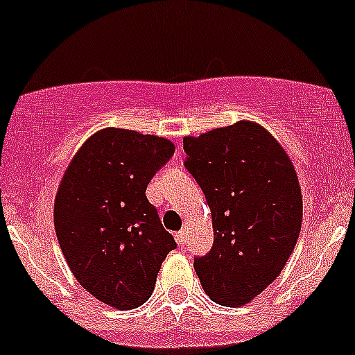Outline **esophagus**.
Wrapping results in <instances>:
<instances>
[{"instance_id":"1","label":"esophagus","mask_w":355,"mask_h":355,"mask_svg":"<svg viewBox=\"0 0 355 355\" xmlns=\"http://www.w3.org/2000/svg\"><path fill=\"white\" fill-rule=\"evenodd\" d=\"M175 241H177L180 245H184L185 242H187V232L185 230L177 232V234H175Z\"/></svg>"}]
</instances>
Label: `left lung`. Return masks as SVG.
<instances>
[{"instance_id":"obj_1","label":"left lung","mask_w":355,"mask_h":355,"mask_svg":"<svg viewBox=\"0 0 355 355\" xmlns=\"http://www.w3.org/2000/svg\"><path fill=\"white\" fill-rule=\"evenodd\" d=\"M185 168L213 218L209 252L194 257L204 292L239 307L282 273L302 225L295 168L277 139L254 121L184 137Z\"/></svg>"}]
</instances>
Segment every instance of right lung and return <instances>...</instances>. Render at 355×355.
Returning <instances> with one entry per match:
<instances>
[{
  "label": "right lung",
  "mask_w": 355,
  "mask_h": 355,
  "mask_svg": "<svg viewBox=\"0 0 355 355\" xmlns=\"http://www.w3.org/2000/svg\"><path fill=\"white\" fill-rule=\"evenodd\" d=\"M173 153L168 139L103 128L82 144L56 192V237L68 266L82 287L114 309L142 306L177 247L146 198Z\"/></svg>",
  "instance_id": "obj_1"
}]
</instances>
